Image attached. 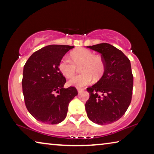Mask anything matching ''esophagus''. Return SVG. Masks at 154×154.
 I'll use <instances>...</instances> for the list:
<instances>
[{
    "instance_id": "esophagus-1",
    "label": "esophagus",
    "mask_w": 154,
    "mask_h": 154,
    "mask_svg": "<svg viewBox=\"0 0 154 154\" xmlns=\"http://www.w3.org/2000/svg\"><path fill=\"white\" fill-rule=\"evenodd\" d=\"M84 90V89H83V88H77V92H78V93H81L82 92H83V91Z\"/></svg>"
}]
</instances>
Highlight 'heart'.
<instances>
[{"mask_svg":"<svg viewBox=\"0 0 154 154\" xmlns=\"http://www.w3.org/2000/svg\"><path fill=\"white\" fill-rule=\"evenodd\" d=\"M72 61L63 58L59 62L61 73L66 78H71L77 72V66H82V75L72 78L69 82L71 86L84 87L92 82L93 77L98 79L103 76L105 70V63L100 56H94L92 51L85 48L75 49L71 52Z\"/></svg>","mask_w":154,"mask_h":154,"instance_id":"heart-1","label":"heart"}]
</instances>
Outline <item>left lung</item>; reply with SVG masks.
Here are the masks:
<instances>
[{
    "instance_id": "1",
    "label": "left lung",
    "mask_w": 154,
    "mask_h": 154,
    "mask_svg": "<svg viewBox=\"0 0 154 154\" xmlns=\"http://www.w3.org/2000/svg\"><path fill=\"white\" fill-rule=\"evenodd\" d=\"M87 48L100 53L105 63L102 77L87 88L90 94L85 105L87 116L95 124H111L123 116L131 102L133 76L130 60L109 43Z\"/></svg>"
}]
</instances>
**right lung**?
Segmentation results:
<instances>
[{
  "mask_svg": "<svg viewBox=\"0 0 154 154\" xmlns=\"http://www.w3.org/2000/svg\"><path fill=\"white\" fill-rule=\"evenodd\" d=\"M74 46L50 45L33 53L23 71L22 91L26 106L36 120L56 124L66 118L69 103L77 95L74 87L64 88L66 79L58 64Z\"/></svg>",
  "mask_w": 154,
  "mask_h": 154,
  "instance_id": "right-lung-1",
  "label": "right lung"
}]
</instances>
